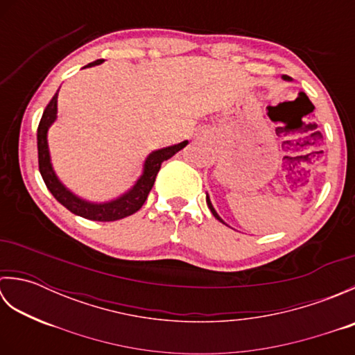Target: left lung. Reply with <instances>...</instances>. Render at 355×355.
<instances>
[{"label": "left lung", "instance_id": "left-lung-1", "mask_svg": "<svg viewBox=\"0 0 355 355\" xmlns=\"http://www.w3.org/2000/svg\"><path fill=\"white\" fill-rule=\"evenodd\" d=\"M282 78H284L285 80H290V78H288V76H282ZM206 202H207V206H209V209H210V212L214 214V216L216 218V220H218V221H221L223 224H225V223L221 220V216L216 214V210L214 209V206H212V201H210V198H209V195H207V193H206Z\"/></svg>", "mask_w": 355, "mask_h": 355}]
</instances>
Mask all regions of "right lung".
Returning <instances> with one entry per match:
<instances>
[{
  "label": "right lung",
  "instance_id": "add662e5",
  "mask_svg": "<svg viewBox=\"0 0 355 355\" xmlns=\"http://www.w3.org/2000/svg\"><path fill=\"white\" fill-rule=\"evenodd\" d=\"M102 62L103 59H97V61L88 64L87 67H94ZM58 93L59 89L56 94L53 96V99L49 102L47 107H45L40 126H37V163H40V172L45 186H47V189L51 192L53 197L61 202L64 207L69 209L70 212L92 221H117L135 214L143 206V202L146 201L150 189H153L157 173L162 168V163L164 160H168L172 155H175L180 149H183L187 145V140L178 143V145L153 150V153L146 157L145 164H143V172L140 178L137 180V183L132 186L131 191L123 193L122 197L107 202L87 201L78 197V195L73 193L70 189H67L61 180L58 178L56 172L51 166L47 132L51 123L56 120Z\"/></svg>",
  "mask_w": 355,
  "mask_h": 355
}]
</instances>
